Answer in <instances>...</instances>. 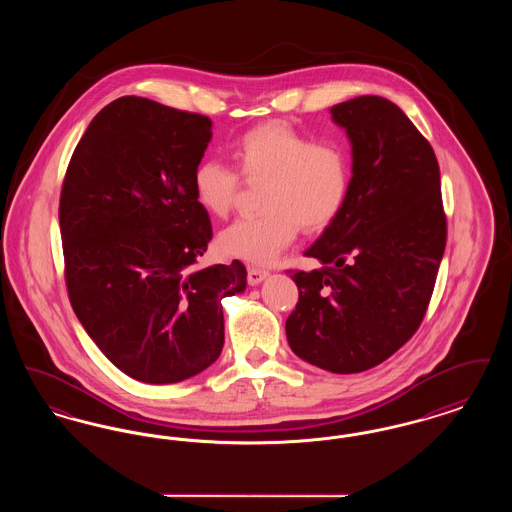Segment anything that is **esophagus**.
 Wrapping results in <instances>:
<instances>
[{
  "mask_svg": "<svg viewBox=\"0 0 512 512\" xmlns=\"http://www.w3.org/2000/svg\"><path fill=\"white\" fill-rule=\"evenodd\" d=\"M265 278H268V270H265V268H247V280H249V284H251V286H257V284H261Z\"/></svg>",
  "mask_w": 512,
  "mask_h": 512,
  "instance_id": "obj_1",
  "label": "esophagus"
}]
</instances>
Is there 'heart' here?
I'll list each match as a JSON object with an SVG mask.
<instances>
[{
  "instance_id": "b5f03b06",
  "label": "heart",
  "mask_w": 512,
  "mask_h": 512,
  "mask_svg": "<svg viewBox=\"0 0 512 512\" xmlns=\"http://www.w3.org/2000/svg\"><path fill=\"white\" fill-rule=\"evenodd\" d=\"M232 157L245 182H265V213L242 219L220 234L226 255L265 265L292 244L303 228H328L347 201L351 159L340 142H315L286 122H265L244 132ZM240 174L228 165L205 159L194 169L195 199L213 217L230 215L240 190Z\"/></svg>"
}]
</instances>
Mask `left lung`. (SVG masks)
<instances>
[{
	"label": "left lung",
	"instance_id": "left-lung-1",
	"mask_svg": "<svg viewBox=\"0 0 512 512\" xmlns=\"http://www.w3.org/2000/svg\"><path fill=\"white\" fill-rule=\"evenodd\" d=\"M353 153L347 201L305 251L322 265L290 270L299 290L286 320L293 353L334 374L384 363L426 315L445 251L439 165L428 140L390 99L330 109Z\"/></svg>",
	"mask_w": 512,
	"mask_h": 512
}]
</instances>
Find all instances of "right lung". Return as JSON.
Instances as JSON below:
<instances>
[{
    "instance_id": "obj_1",
    "label": "right lung",
    "mask_w": 512,
    "mask_h": 512,
    "mask_svg": "<svg viewBox=\"0 0 512 512\" xmlns=\"http://www.w3.org/2000/svg\"><path fill=\"white\" fill-rule=\"evenodd\" d=\"M211 119L124 96L74 149L59 224L74 313L101 353L134 380L176 384L219 359L222 299L247 270L197 267L213 238L192 176Z\"/></svg>"
}]
</instances>
